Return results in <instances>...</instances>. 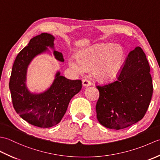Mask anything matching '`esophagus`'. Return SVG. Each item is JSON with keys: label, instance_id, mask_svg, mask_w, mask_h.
Returning a JSON list of instances; mask_svg holds the SVG:
<instances>
[{"label": "esophagus", "instance_id": "1", "mask_svg": "<svg viewBox=\"0 0 160 160\" xmlns=\"http://www.w3.org/2000/svg\"><path fill=\"white\" fill-rule=\"evenodd\" d=\"M91 84V81L88 79H84L82 80V85L84 87H89Z\"/></svg>", "mask_w": 160, "mask_h": 160}]
</instances>
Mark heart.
<instances>
[{"mask_svg":"<svg viewBox=\"0 0 160 160\" xmlns=\"http://www.w3.org/2000/svg\"><path fill=\"white\" fill-rule=\"evenodd\" d=\"M126 58V50L121 45H97L80 51L77 53V58H69V64L79 73L85 69L93 70L97 80L108 82L115 80L120 73Z\"/></svg>","mask_w":160,"mask_h":160,"instance_id":"heart-1","label":"heart"}]
</instances>
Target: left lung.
<instances>
[{
	"label": "left lung",
	"instance_id": "1",
	"mask_svg": "<svg viewBox=\"0 0 160 160\" xmlns=\"http://www.w3.org/2000/svg\"><path fill=\"white\" fill-rule=\"evenodd\" d=\"M96 87L97 119L102 125L120 130L141 120L153 91L150 66L141 47L129 52L116 80Z\"/></svg>",
	"mask_w": 160,
	"mask_h": 160
}]
</instances>
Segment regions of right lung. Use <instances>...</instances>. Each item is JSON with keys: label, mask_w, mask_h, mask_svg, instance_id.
I'll list each match as a JSON object with an SVG mask.
<instances>
[{"label": "right lung", "mask_w": 160, "mask_h": 160, "mask_svg": "<svg viewBox=\"0 0 160 160\" xmlns=\"http://www.w3.org/2000/svg\"><path fill=\"white\" fill-rule=\"evenodd\" d=\"M54 37L47 33L33 37L28 46L17 55L13 64L9 87L13 107L17 113L30 124L40 128L56 125L65 114L71 98L82 89L80 80H69L60 72L56 75L52 85L40 94L31 93L27 89V69L36 56L53 48ZM55 58L64 62L62 53L54 51Z\"/></svg>", "instance_id": "right-lung-1"}]
</instances>
